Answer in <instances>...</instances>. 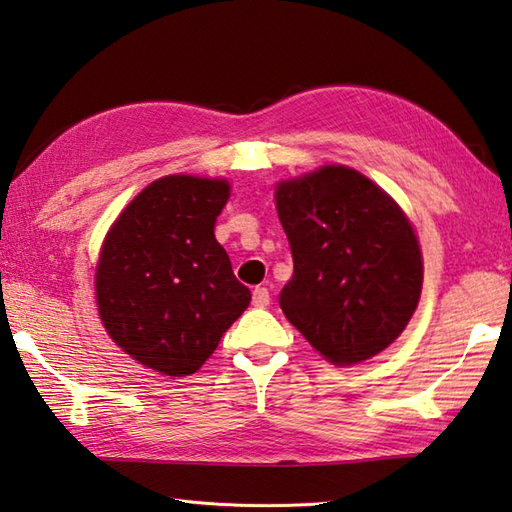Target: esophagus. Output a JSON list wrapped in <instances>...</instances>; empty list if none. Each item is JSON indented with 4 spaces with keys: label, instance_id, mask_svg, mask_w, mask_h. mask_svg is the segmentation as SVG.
Segmentation results:
<instances>
[{
    "label": "esophagus",
    "instance_id": "34e87169",
    "mask_svg": "<svg viewBox=\"0 0 512 512\" xmlns=\"http://www.w3.org/2000/svg\"><path fill=\"white\" fill-rule=\"evenodd\" d=\"M271 304V293H268V288L264 286H257L253 291V306L257 309H264V306Z\"/></svg>",
    "mask_w": 512,
    "mask_h": 512
}]
</instances>
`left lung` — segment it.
I'll return each mask as SVG.
<instances>
[{
    "mask_svg": "<svg viewBox=\"0 0 512 512\" xmlns=\"http://www.w3.org/2000/svg\"><path fill=\"white\" fill-rule=\"evenodd\" d=\"M293 255L286 320L333 365H356L401 336L423 286L410 221L367 176L327 165L277 185Z\"/></svg>",
    "mask_w": 512,
    "mask_h": 512,
    "instance_id": "1",
    "label": "left lung"
}]
</instances>
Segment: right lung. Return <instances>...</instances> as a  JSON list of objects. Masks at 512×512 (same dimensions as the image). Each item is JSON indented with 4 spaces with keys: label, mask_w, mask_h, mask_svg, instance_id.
<instances>
[{
    "label": "right lung",
    "mask_w": 512,
    "mask_h": 512,
    "mask_svg": "<svg viewBox=\"0 0 512 512\" xmlns=\"http://www.w3.org/2000/svg\"><path fill=\"white\" fill-rule=\"evenodd\" d=\"M221 179L165 176L129 203L102 246L100 320L116 345L165 376L194 374L250 304L215 239Z\"/></svg>",
    "instance_id": "obj_1"
}]
</instances>
